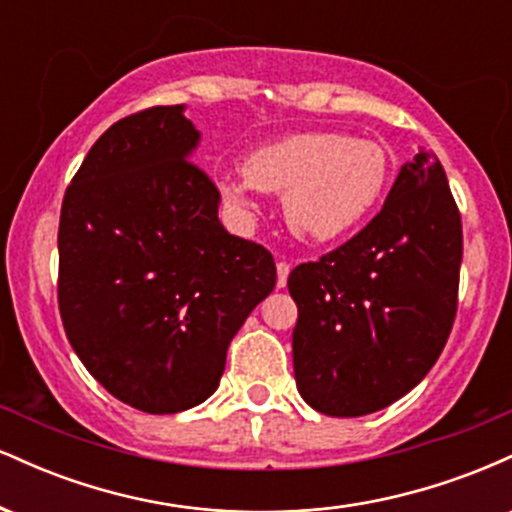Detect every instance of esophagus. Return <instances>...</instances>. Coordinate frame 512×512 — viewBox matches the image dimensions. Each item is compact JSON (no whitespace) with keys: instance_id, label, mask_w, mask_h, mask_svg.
Segmentation results:
<instances>
[{"instance_id":"34e87169","label":"esophagus","mask_w":512,"mask_h":512,"mask_svg":"<svg viewBox=\"0 0 512 512\" xmlns=\"http://www.w3.org/2000/svg\"><path fill=\"white\" fill-rule=\"evenodd\" d=\"M289 274H291V264L289 262H279V264H276V286H279V289H284L286 279H289Z\"/></svg>"}]
</instances>
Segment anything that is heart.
I'll return each instance as SVG.
<instances>
[{"instance_id": "1", "label": "heart", "mask_w": 512, "mask_h": 512, "mask_svg": "<svg viewBox=\"0 0 512 512\" xmlns=\"http://www.w3.org/2000/svg\"><path fill=\"white\" fill-rule=\"evenodd\" d=\"M245 178L221 175V197L252 209V190L284 195L286 223L298 238L330 243L361 223L383 197L390 156L373 139L339 132H296L245 158Z\"/></svg>"}]
</instances>
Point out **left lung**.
I'll use <instances>...</instances> for the list:
<instances>
[{"label": "left lung", "instance_id": "left-lung-1", "mask_svg": "<svg viewBox=\"0 0 512 512\" xmlns=\"http://www.w3.org/2000/svg\"><path fill=\"white\" fill-rule=\"evenodd\" d=\"M460 264V211L436 154L419 149L358 236L289 274L305 402L363 416L414 390L450 337Z\"/></svg>", "mask_w": 512, "mask_h": 512}]
</instances>
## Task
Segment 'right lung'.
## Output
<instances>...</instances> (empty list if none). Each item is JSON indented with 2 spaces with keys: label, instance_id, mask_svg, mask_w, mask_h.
<instances>
[{
  "label": "right lung",
  "instance_id": "add662e5",
  "mask_svg": "<svg viewBox=\"0 0 512 512\" xmlns=\"http://www.w3.org/2000/svg\"><path fill=\"white\" fill-rule=\"evenodd\" d=\"M185 105L115 122L62 202L60 315L110 395L175 414L219 387L231 339L276 286L272 255L223 228L219 190L190 161Z\"/></svg>",
  "mask_w": 512,
  "mask_h": 512
}]
</instances>
